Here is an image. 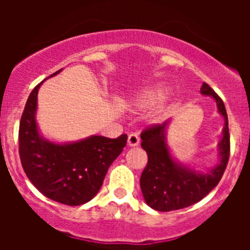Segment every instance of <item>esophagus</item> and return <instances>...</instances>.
<instances>
[{
	"instance_id": "obj_1",
	"label": "esophagus",
	"mask_w": 250,
	"mask_h": 250,
	"mask_svg": "<svg viewBox=\"0 0 250 250\" xmlns=\"http://www.w3.org/2000/svg\"><path fill=\"white\" fill-rule=\"evenodd\" d=\"M139 137H138V134H135V133H130V134L128 135V146H130V147H134V146L139 145Z\"/></svg>"
}]
</instances>
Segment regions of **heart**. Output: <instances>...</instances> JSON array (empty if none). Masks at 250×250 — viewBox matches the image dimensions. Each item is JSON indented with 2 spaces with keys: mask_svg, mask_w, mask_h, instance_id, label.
I'll return each mask as SVG.
<instances>
[{
  "mask_svg": "<svg viewBox=\"0 0 250 250\" xmlns=\"http://www.w3.org/2000/svg\"><path fill=\"white\" fill-rule=\"evenodd\" d=\"M165 90L161 87H151L141 90L139 94L133 100V105L137 109L146 110L156 106L162 100Z\"/></svg>",
  "mask_w": 250,
  "mask_h": 250,
  "instance_id": "1",
  "label": "heart"
}]
</instances>
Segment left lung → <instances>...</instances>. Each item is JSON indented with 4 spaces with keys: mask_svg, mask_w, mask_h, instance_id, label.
<instances>
[{
    "mask_svg": "<svg viewBox=\"0 0 250 250\" xmlns=\"http://www.w3.org/2000/svg\"><path fill=\"white\" fill-rule=\"evenodd\" d=\"M201 94L215 100L218 112L225 121L223 137L218 144L219 162L207 170H197L179 162L167 143L169 122L144 130L141 147L147 153L148 161L141 173L140 188L145 202L155 210H176L197 203L218 185L226 169L230 156V135L225 105L207 83L201 87Z\"/></svg>",
    "mask_w": 250,
    "mask_h": 250,
    "instance_id": "obj_1",
    "label": "left lung"
}]
</instances>
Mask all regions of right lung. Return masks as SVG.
Segmentation results:
<instances>
[{"mask_svg": "<svg viewBox=\"0 0 250 250\" xmlns=\"http://www.w3.org/2000/svg\"><path fill=\"white\" fill-rule=\"evenodd\" d=\"M44 81L29 95L20 120V161L29 180L46 197L67 206H81L100 190L111 163L127 144V135L116 139L90 135L72 143L43 138L36 122V111L37 94Z\"/></svg>", "mask_w": 250, "mask_h": 250, "instance_id": "right-lung-1", "label": "right lung"}]
</instances>
